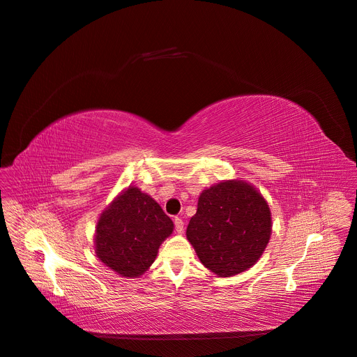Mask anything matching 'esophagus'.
<instances>
[{
    "label": "esophagus",
    "instance_id": "34e87169",
    "mask_svg": "<svg viewBox=\"0 0 357 357\" xmlns=\"http://www.w3.org/2000/svg\"><path fill=\"white\" fill-rule=\"evenodd\" d=\"M174 222H175V229H176V231H178V233H182V231H183V221H182V218L175 217Z\"/></svg>",
    "mask_w": 357,
    "mask_h": 357
}]
</instances>
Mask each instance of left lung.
Returning a JSON list of instances; mask_svg holds the SVG:
<instances>
[{
  "mask_svg": "<svg viewBox=\"0 0 357 357\" xmlns=\"http://www.w3.org/2000/svg\"><path fill=\"white\" fill-rule=\"evenodd\" d=\"M272 234L266 199L246 181H222L204 190L186 238L201 264L220 278L252 268Z\"/></svg>",
  "mask_w": 357,
  "mask_h": 357,
  "instance_id": "8db88e82",
  "label": "left lung"
}]
</instances>
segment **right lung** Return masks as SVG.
Returning <instances> with one entry per match:
<instances>
[{
    "mask_svg": "<svg viewBox=\"0 0 357 357\" xmlns=\"http://www.w3.org/2000/svg\"><path fill=\"white\" fill-rule=\"evenodd\" d=\"M174 222L160 205L137 186H128L101 213L96 227V253L124 278H139L153 264Z\"/></svg>",
    "mask_w": 357,
    "mask_h": 357,
    "instance_id": "right-lung-1",
    "label": "right lung"
}]
</instances>
